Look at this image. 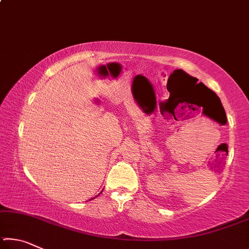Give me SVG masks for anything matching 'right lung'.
<instances>
[{
    "instance_id": "1",
    "label": "right lung",
    "mask_w": 249,
    "mask_h": 249,
    "mask_svg": "<svg viewBox=\"0 0 249 249\" xmlns=\"http://www.w3.org/2000/svg\"><path fill=\"white\" fill-rule=\"evenodd\" d=\"M99 195H100V193H99ZM99 195H98V196H99ZM93 199H94V197H93ZM91 200H92V199H91Z\"/></svg>"
}]
</instances>
